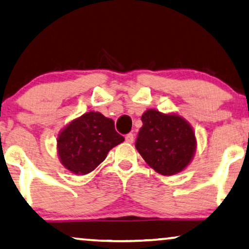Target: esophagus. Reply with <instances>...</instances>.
Here are the masks:
<instances>
[{
  "instance_id": "1",
  "label": "esophagus",
  "mask_w": 249,
  "mask_h": 249,
  "mask_svg": "<svg viewBox=\"0 0 249 249\" xmlns=\"http://www.w3.org/2000/svg\"><path fill=\"white\" fill-rule=\"evenodd\" d=\"M125 142L127 143H132L134 142V134H131V132H129V134L125 135Z\"/></svg>"
}]
</instances>
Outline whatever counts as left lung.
<instances>
[{"label": "left lung", "instance_id": "1", "mask_svg": "<svg viewBox=\"0 0 249 249\" xmlns=\"http://www.w3.org/2000/svg\"><path fill=\"white\" fill-rule=\"evenodd\" d=\"M135 143L142 158L161 175H174L185 168L196 152L191 125L179 115L147 109Z\"/></svg>", "mask_w": 249, "mask_h": 249}]
</instances>
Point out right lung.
I'll return each instance as SVG.
<instances>
[{"label": "right lung", "instance_id": "right-lung-1", "mask_svg": "<svg viewBox=\"0 0 249 249\" xmlns=\"http://www.w3.org/2000/svg\"><path fill=\"white\" fill-rule=\"evenodd\" d=\"M124 141V137L115 131L112 119L98 112H88L60 132L58 154L64 167L85 175L105 160L112 147Z\"/></svg>", "mask_w": 249, "mask_h": 249}]
</instances>
